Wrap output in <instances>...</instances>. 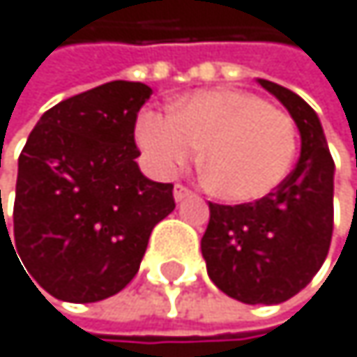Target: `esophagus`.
Returning a JSON list of instances; mask_svg holds the SVG:
<instances>
[{
	"instance_id": "34e87169",
	"label": "esophagus",
	"mask_w": 357,
	"mask_h": 357,
	"mask_svg": "<svg viewBox=\"0 0 357 357\" xmlns=\"http://www.w3.org/2000/svg\"><path fill=\"white\" fill-rule=\"evenodd\" d=\"M191 195H193V191L189 187H185V185H176L174 187V200L176 202H183V200L191 198Z\"/></svg>"
}]
</instances>
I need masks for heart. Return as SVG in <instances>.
Instances as JSON below:
<instances>
[{
  "instance_id": "b5f03b06",
  "label": "heart",
  "mask_w": 357,
  "mask_h": 357,
  "mask_svg": "<svg viewBox=\"0 0 357 357\" xmlns=\"http://www.w3.org/2000/svg\"><path fill=\"white\" fill-rule=\"evenodd\" d=\"M136 140L159 174L189 166L206 146V178L221 198L234 202H253L275 191L298 149L294 119L238 89L193 93L174 106V114L142 112Z\"/></svg>"
}]
</instances>
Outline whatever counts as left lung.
<instances>
[{"label": "left lung", "instance_id": "8db88e82", "mask_svg": "<svg viewBox=\"0 0 357 357\" xmlns=\"http://www.w3.org/2000/svg\"><path fill=\"white\" fill-rule=\"evenodd\" d=\"M291 114L300 159L268 195L213 204L202 236L211 281L245 305H279L305 289L328 255L334 227V162L315 110L289 89L257 80Z\"/></svg>", "mask_w": 357, "mask_h": 357}]
</instances>
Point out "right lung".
Returning a JSON list of instances; mask_svg holds the SVG:
<instances>
[{
	"mask_svg": "<svg viewBox=\"0 0 357 357\" xmlns=\"http://www.w3.org/2000/svg\"><path fill=\"white\" fill-rule=\"evenodd\" d=\"M151 93L142 82L100 84L46 110L27 138L12 241L6 234L52 298L84 305L119 294L153 227L174 211L172 183L146 178L136 164L134 128Z\"/></svg>",
	"mask_w": 357,
	"mask_h": 357,
	"instance_id": "right-lung-1",
	"label": "right lung"
}]
</instances>
